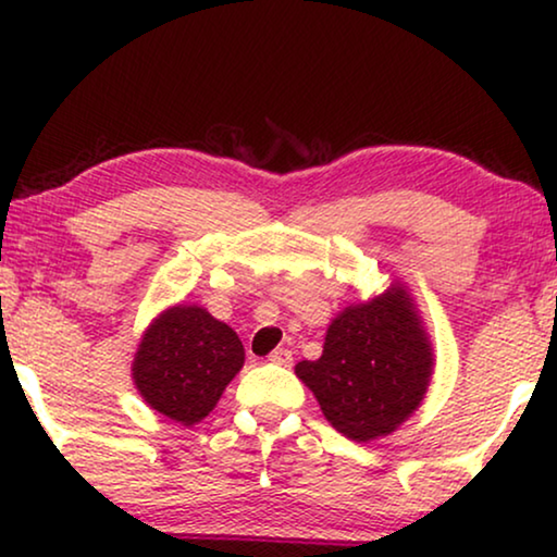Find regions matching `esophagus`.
<instances>
[{"instance_id":"esophagus-1","label":"esophagus","mask_w":557,"mask_h":557,"mask_svg":"<svg viewBox=\"0 0 557 557\" xmlns=\"http://www.w3.org/2000/svg\"><path fill=\"white\" fill-rule=\"evenodd\" d=\"M269 360L271 362H276V364H292L294 362V355H292V349H286V347H278V349H273V352L269 355Z\"/></svg>"}]
</instances>
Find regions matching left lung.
I'll return each mask as SVG.
<instances>
[{
	"instance_id": "obj_1",
	"label": "left lung",
	"mask_w": 557,
	"mask_h": 557,
	"mask_svg": "<svg viewBox=\"0 0 557 557\" xmlns=\"http://www.w3.org/2000/svg\"><path fill=\"white\" fill-rule=\"evenodd\" d=\"M431 345L400 286L342 311L319 360L296 364L334 429L352 441L387 436L421 406Z\"/></svg>"
}]
</instances>
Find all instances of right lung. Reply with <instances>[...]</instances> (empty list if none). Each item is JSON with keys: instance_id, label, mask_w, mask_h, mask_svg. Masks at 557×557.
<instances>
[{"instance_id": "right-lung-1", "label": "right lung", "mask_w": 557, "mask_h": 557, "mask_svg": "<svg viewBox=\"0 0 557 557\" xmlns=\"http://www.w3.org/2000/svg\"><path fill=\"white\" fill-rule=\"evenodd\" d=\"M246 352L231 326L200 307L166 309L134 357L141 398L172 421L193 425L215 408Z\"/></svg>"}]
</instances>
